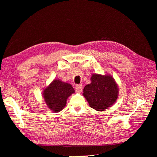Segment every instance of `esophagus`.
<instances>
[{"label":"esophagus","instance_id":"34e87169","mask_svg":"<svg viewBox=\"0 0 157 157\" xmlns=\"http://www.w3.org/2000/svg\"><path fill=\"white\" fill-rule=\"evenodd\" d=\"M76 91L78 93H81L82 91H83V86H82L81 85H77L76 86Z\"/></svg>","mask_w":157,"mask_h":157}]
</instances>
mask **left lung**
Here are the masks:
<instances>
[{
    "mask_svg": "<svg viewBox=\"0 0 157 157\" xmlns=\"http://www.w3.org/2000/svg\"><path fill=\"white\" fill-rule=\"evenodd\" d=\"M90 80L91 83L83 89V95L92 108L104 111L117 101L119 94L118 84L110 74H93Z\"/></svg>",
    "mask_w": 157,
    "mask_h": 157,
    "instance_id": "8db88e82",
    "label": "left lung"
}]
</instances>
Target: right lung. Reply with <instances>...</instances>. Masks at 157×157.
Here are the masks:
<instances>
[{
  "label": "right lung",
  "instance_id": "add662e5",
  "mask_svg": "<svg viewBox=\"0 0 157 157\" xmlns=\"http://www.w3.org/2000/svg\"><path fill=\"white\" fill-rule=\"evenodd\" d=\"M74 93L75 90L71 84L56 79L43 89L42 95L49 109L59 113L65 108L68 97Z\"/></svg>",
  "mask_w": 157,
  "mask_h": 157
}]
</instances>
